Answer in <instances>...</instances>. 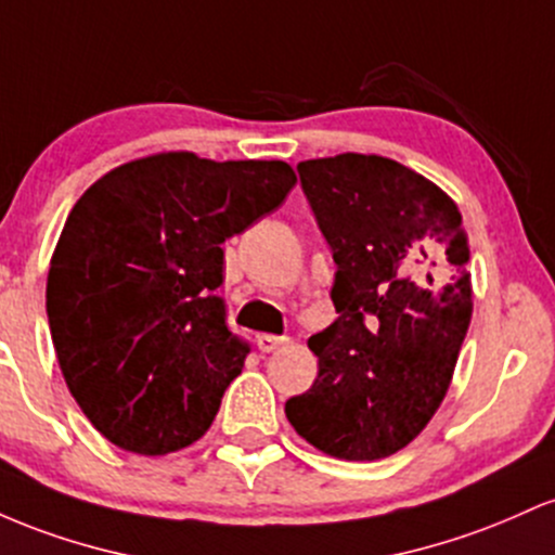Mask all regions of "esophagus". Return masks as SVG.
Returning <instances> with one entry per match:
<instances>
[{
  "label": "esophagus",
  "mask_w": 555,
  "mask_h": 555,
  "mask_svg": "<svg viewBox=\"0 0 555 555\" xmlns=\"http://www.w3.org/2000/svg\"><path fill=\"white\" fill-rule=\"evenodd\" d=\"M257 346H259V351L270 353V351H275V348L285 346V338H283V335H267V333H261V335H257Z\"/></svg>",
  "instance_id": "1"
}]
</instances>
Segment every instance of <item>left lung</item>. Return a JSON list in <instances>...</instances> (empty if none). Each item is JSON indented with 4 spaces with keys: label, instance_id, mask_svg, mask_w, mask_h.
I'll return each instance as SVG.
<instances>
[{
    "label": "left lung",
    "instance_id": "left-lung-1",
    "mask_svg": "<svg viewBox=\"0 0 555 555\" xmlns=\"http://www.w3.org/2000/svg\"><path fill=\"white\" fill-rule=\"evenodd\" d=\"M296 170L338 267V317L309 338L320 372L285 416L327 456H393L438 412L469 330L462 215L438 185L375 154Z\"/></svg>",
    "mask_w": 555,
    "mask_h": 555
}]
</instances>
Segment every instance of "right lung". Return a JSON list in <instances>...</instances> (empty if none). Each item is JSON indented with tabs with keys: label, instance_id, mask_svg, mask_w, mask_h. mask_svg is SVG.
I'll return each instance as SVG.
<instances>
[{
	"label": "right lung",
	"instance_id": "add662e5",
	"mask_svg": "<svg viewBox=\"0 0 555 555\" xmlns=\"http://www.w3.org/2000/svg\"><path fill=\"white\" fill-rule=\"evenodd\" d=\"M294 185L285 162L170 152L115 167L78 198L47 317L67 388L109 443L162 456L207 433L248 353L217 296L222 244Z\"/></svg>",
	"mask_w": 555,
	"mask_h": 555
}]
</instances>
